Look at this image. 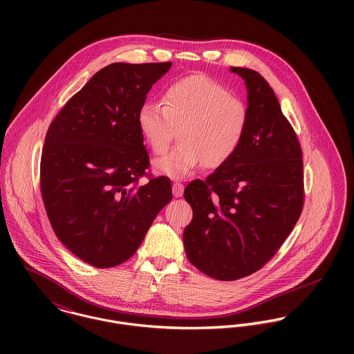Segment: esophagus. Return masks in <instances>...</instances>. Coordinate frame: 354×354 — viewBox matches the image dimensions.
<instances>
[{
  "mask_svg": "<svg viewBox=\"0 0 354 354\" xmlns=\"http://www.w3.org/2000/svg\"><path fill=\"white\" fill-rule=\"evenodd\" d=\"M184 194V185L180 183H174L173 184V195L174 198H181Z\"/></svg>",
  "mask_w": 354,
  "mask_h": 354,
  "instance_id": "obj_1",
  "label": "esophagus"
}]
</instances>
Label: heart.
Wrapping results in <instances>:
<instances>
[{
	"instance_id": "obj_1",
	"label": "heart",
	"mask_w": 354,
	"mask_h": 354,
	"mask_svg": "<svg viewBox=\"0 0 354 354\" xmlns=\"http://www.w3.org/2000/svg\"><path fill=\"white\" fill-rule=\"evenodd\" d=\"M140 135L155 153L166 151L176 136L180 143L153 160V169L184 178L204 163L223 166L237 151L247 125L241 101L204 75H191L169 84L162 104L143 103L136 115Z\"/></svg>"
}]
</instances>
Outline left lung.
Masks as SVG:
<instances>
[{
  "label": "left lung",
  "mask_w": 354,
  "mask_h": 354,
  "mask_svg": "<svg viewBox=\"0 0 354 354\" xmlns=\"http://www.w3.org/2000/svg\"><path fill=\"white\" fill-rule=\"evenodd\" d=\"M247 87V125L234 155L184 191L194 209L183 241L205 275L234 281L261 268L283 244L304 203L303 152L260 73L230 66Z\"/></svg>",
  "instance_id": "8db88e82"
}]
</instances>
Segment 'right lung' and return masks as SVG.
<instances>
[{"label": "right lung", "mask_w": 354, "mask_h": 354, "mask_svg": "<svg viewBox=\"0 0 354 354\" xmlns=\"http://www.w3.org/2000/svg\"><path fill=\"white\" fill-rule=\"evenodd\" d=\"M171 62H114L62 107L46 133L41 191L58 240L83 261L114 267L140 247L171 201L167 177L139 185L149 153L136 115Z\"/></svg>", "instance_id": "obj_1"}]
</instances>
